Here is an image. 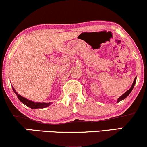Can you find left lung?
Instances as JSON below:
<instances>
[{
	"mask_svg": "<svg viewBox=\"0 0 147 147\" xmlns=\"http://www.w3.org/2000/svg\"><path fill=\"white\" fill-rule=\"evenodd\" d=\"M136 78H137V77H136V78L134 79V81H133L132 86H131V87L130 88L129 90L126 91V92H125V93L123 94V95H122V96H120V97H119V98L117 99V102H120V101H122V100H123V99H124L126 98V97H127L129 95V94L131 93V91H132V90L133 89V87H134L135 84H136Z\"/></svg>",
	"mask_w": 147,
	"mask_h": 147,
	"instance_id": "left-lung-1",
	"label": "left lung"
}]
</instances>
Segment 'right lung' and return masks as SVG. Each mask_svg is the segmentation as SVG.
Listing matches in <instances>:
<instances>
[{
	"instance_id": "right-lung-1",
	"label": "right lung",
	"mask_w": 147,
	"mask_h": 147,
	"mask_svg": "<svg viewBox=\"0 0 147 147\" xmlns=\"http://www.w3.org/2000/svg\"><path fill=\"white\" fill-rule=\"evenodd\" d=\"M12 89L13 90H14V92H15V94H16V96H17L18 99H19V100L21 101L23 104H25V105H26L27 106H28V107L31 108V109H44V108L48 107V106H50V104H52V103H40V102H33V101L29 100V99L25 98V97H22L21 95H20L15 90V89L14 88V87L13 86H12Z\"/></svg>"
}]
</instances>
